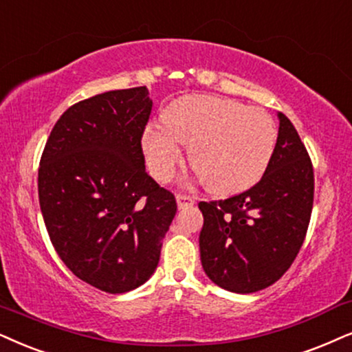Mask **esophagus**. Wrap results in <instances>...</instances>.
Masks as SVG:
<instances>
[{
    "label": "esophagus",
    "mask_w": 352,
    "mask_h": 352,
    "mask_svg": "<svg viewBox=\"0 0 352 352\" xmlns=\"http://www.w3.org/2000/svg\"><path fill=\"white\" fill-rule=\"evenodd\" d=\"M193 204H195V198H191L185 193H177V206H179V209L190 208L193 206Z\"/></svg>",
    "instance_id": "obj_1"
}]
</instances>
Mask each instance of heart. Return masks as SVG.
Segmentation results:
<instances>
[{"label": "heart", "mask_w": 352, "mask_h": 352, "mask_svg": "<svg viewBox=\"0 0 352 352\" xmlns=\"http://www.w3.org/2000/svg\"><path fill=\"white\" fill-rule=\"evenodd\" d=\"M164 124L143 133L149 170L167 182L182 161L180 144L201 184L214 195L237 193L263 175L276 146L274 122L263 110L214 96H190L168 107Z\"/></svg>", "instance_id": "1"}]
</instances>
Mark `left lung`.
I'll list each match as a JSON object with an SVG mask.
<instances>
[{"label": "left lung", "mask_w": 352, "mask_h": 352, "mask_svg": "<svg viewBox=\"0 0 352 352\" xmlns=\"http://www.w3.org/2000/svg\"><path fill=\"white\" fill-rule=\"evenodd\" d=\"M274 153L256 185L219 201H201L199 255L208 278L250 294L278 281L296 260L314 206V167L294 124L279 112Z\"/></svg>", "instance_id": "left-lung-1"}]
</instances>
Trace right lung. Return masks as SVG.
Returning a JSON list of instances; mask_svg holds the SVG:
<instances>
[{
	"mask_svg": "<svg viewBox=\"0 0 352 352\" xmlns=\"http://www.w3.org/2000/svg\"><path fill=\"white\" fill-rule=\"evenodd\" d=\"M151 109L146 86L78 102L40 159L38 201L53 247L74 276L110 294L153 276L177 212L175 197L144 167Z\"/></svg>",
	"mask_w": 352,
	"mask_h": 352,
	"instance_id": "1",
	"label": "right lung"
}]
</instances>
